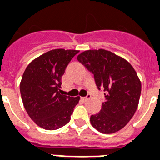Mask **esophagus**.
I'll list each match as a JSON object with an SVG mask.
<instances>
[{"instance_id": "obj_1", "label": "esophagus", "mask_w": 160, "mask_h": 160, "mask_svg": "<svg viewBox=\"0 0 160 160\" xmlns=\"http://www.w3.org/2000/svg\"><path fill=\"white\" fill-rule=\"evenodd\" d=\"M91 98H92V97H91V95H89V94H88V95L86 96V97H84V98H82V100H83V101H87V100H88V99H90Z\"/></svg>"}]
</instances>
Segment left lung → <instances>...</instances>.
Wrapping results in <instances>:
<instances>
[{
    "mask_svg": "<svg viewBox=\"0 0 160 160\" xmlns=\"http://www.w3.org/2000/svg\"><path fill=\"white\" fill-rule=\"evenodd\" d=\"M77 59L94 74L98 90H104L100 112L91 116L92 125L103 134L124 128L133 117L140 99L142 84L129 62L109 51L88 50Z\"/></svg>",
    "mask_w": 160,
    "mask_h": 160,
    "instance_id": "obj_1",
    "label": "left lung"
}]
</instances>
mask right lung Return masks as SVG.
<instances>
[{
  "instance_id": "right-lung-1",
  "label": "right lung",
  "mask_w": 160,
  "mask_h": 160,
  "mask_svg": "<svg viewBox=\"0 0 160 160\" xmlns=\"http://www.w3.org/2000/svg\"><path fill=\"white\" fill-rule=\"evenodd\" d=\"M79 51L54 49L29 63L20 82L23 107L40 127L53 131L68 124L80 97L61 94L62 76Z\"/></svg>"
}]
</instances>
